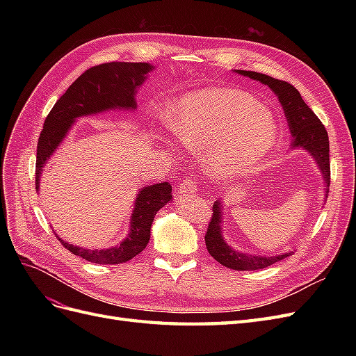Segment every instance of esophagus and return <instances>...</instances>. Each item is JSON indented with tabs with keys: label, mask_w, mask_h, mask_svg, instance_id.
Returning <instances> with one entry per match:
<instances>
[{
	"label": "esophagus",
	"mask_w": 356,
	"mask_h": 356,
	"mask_svg": "<svg viewBox=\"0 0 356 356\" xmlns=\"http://www.w3.org/2000/svg\"><path fill=\"white\" fill-rule=\"evenodd\" d=\"M179 195H188V193H196L197 191V184L195 181H190V179H186L182 181L181 184L178 186V190H177Z\"/></svg>",
	"instance_id": "esophagus-1"
}]
</instances>
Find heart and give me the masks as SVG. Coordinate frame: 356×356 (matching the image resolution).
Returning a JSON list of instances; mask_svg holds the SVG:
<instances>
[{"label":"heart","instance_id":"b5f03b06","mask_svg":"<svg viewBox=\"0 0 356 356\" xmlns=\"http://www.w3.org/2000/svg\"><path fill=\"white\" fill-rule=\"evenodd\" d=\"M178 141L202 149L211 174H246L273 147L277 124L251 95L232 88H207L179 98L168 114Z\"/></svg>","mask_w":356,"mask_h":356}]
</instances>
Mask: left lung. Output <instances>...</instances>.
Returning <instances> with one entry per match:
<instances>
[{
	"label": "left lung",
	"instance_id": "left-lung-1",
	"mask_svg": "<svg viewBox=\"0 0 356 356\" xmlns=\"http://www.w3.org/2000/svg\"><path fill=\"white\" fill-rule=\"evenodd\" d=\"M242 75H246L252 80L261 81L267 84L279 98V102L282 104V108L285 111L286 120L293 134V147L306 148L307 152L315 157L316 163L319 165L322 175L330 187V141L328 134L325 131L324 124L316 117V114L312 111L306 102L301 98L298 90L293 84L288 81L277 80L255 71H243L238 70ZM212 217L208 224L207 234H204V243H207L208 252L217 260L220 264L233 268V270H257V268H264L284 260V258L293 255V252H286L284 255L277 257H261V255H248L232 250V248L224 242L221 236V208L220 202H215L212 207Z\"/></svg>",
	"mask_w": 356,
	"mask_h": 356
}]
</instances>
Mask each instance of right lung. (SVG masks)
Masks as SVG:
<instances>
[{"label": "right lung", "instance_id": "1", "mask_svg": "<svg viewBox=\"0 0 356 356\" xmlns=\"http://www.w3.org/2000/svg\"><path fill=\"white\" fill-rule=\"evenodd\" d=\"M153 67L145 62H108L86 70L67 92L53 105L38 138L35 161V188L42 166L65 138L77 117L101 113L110 108H135V92ZM169 182L148 186L139 193L131 221V233L111 250L89 251L71 243H60L74 255L96 264H120L145 250L149 241V229L157 211L172 199Z\"/></svg>", "mask_w": 356, "mask_h": 356}]
</instances>
